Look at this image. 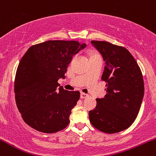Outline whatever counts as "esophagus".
Returning <instances> with one entry per match:
<instances>
[{
    "label": "esophagus",
    "mask_w": 156,
    "mask_h": 156,
    "mask_svg": "<svg viewBox=\"0 0 156 156\" xmlns=\"http://www.w3.org/2000/svg\"><path fill=\"white\" fill-rule=\"evenodd\" d=\"M88 97H89V94H85V93H83V92L80 93V98H81V99H84V98H88Z\"/></svg>",
    "instance_id": "1"
}]
</instances>
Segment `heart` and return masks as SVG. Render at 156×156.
Here are the masks:
<instances>
[{
	"label": "heart",
	"mask_w": 156,
	"mask_h": 156,
	"mask_svg": "<svg viewBox=\"0 0 156 156\" xmlns=\"http://www.w3.org/2000/svg\"><path fill=\"white\" fill-rule=\"evenodd\" d=\"M93 55H94V54H93Z\"/></svg>",
	"instance_id": "b5f03b06"
}]
</instances>
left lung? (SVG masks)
<instances>
[{
  "label": "left lung",
  "mask_w": 156,
  "mask_h": 156,
  "mask_svg": "<svg viewBox=\"0 0 156 156\" xmlns=\"http://www.w3.org/2000/svg\"><path fill=\"white\" fill-rule=\"evenodd\" d=\"M105 61L102 80L106 94L97 98L95 108L89 111L90 122L107 133L127 129L135 121L144 93V80L136 61L126 48L105 41H91Z\"/></svg>",
  "instance_id": "8db88e82"
}]
</instances>
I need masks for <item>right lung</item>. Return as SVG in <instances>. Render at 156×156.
<instances>
[{
    "label": "right lung",
    "mask_w": 156,
    "mask_h": 156,
    "mask_svg": "<svg viewBox=\"0 0 156 156\" xmlns=\"http://www.w3.org/2000/svg\"><path fill=\"white\" fill-rule=\"evenodd\" d=\"M86 47L74 40H49L28 48L15 80L16 104L27 125L45 133L60 131L69 125L80 92L58 87V80L65 78L73 56Z\"/></svg>",
    "instance_id": "obj_1"
}]
</instances>
